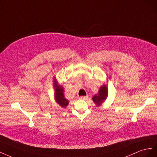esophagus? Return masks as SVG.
Returning <instances> with one entry per match:
<instances>
[{"label": "esophagus", "instance_id": "esophagus-1", "mask_svg": "<svg viewBox=\"0 0 157 157\" xmlns=\"http://www.w3.org/2000/svg\"><path fill=\"white\" fill-rule=\"evenodd\" d=\"M87 98H88L87 96H82V97H79L80 99H82V100H86Z\"/></svg>", "mask_w": 157, "mask_h": 157}]
</instances>
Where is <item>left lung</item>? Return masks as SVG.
Returning a JSON list of instances; mask_svg holds the SVG:
<instances>
[{"instance_id": "8db88e82", "label": "left lung", "mask_w": 157, "mask_h": 157, "mask_svg": "<svg viewBox=\"0 0 157 157\" xmlns=\"http://www.w3.org/2000/svg\"><path fill=\"white\" fill-rule=\"evenodd\" d=\"M108 82L109 79H106V82L103 83V85L100 87L98 93L94 95L92 98V100L94 103L97 106H100L106 100L109 95V90H108Z\"/></svg>"}]
</instances>
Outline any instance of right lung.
Instances as JSON below:
<instances>
[{"label": "right lung", "instance_id": "obj_1", "mask_svg": "<svg viewBox=\"0 0 157 157\" xmlns=\"http://www.w3.org/2000/svg\"><path fill=\"white\" fill-rule=\"evenodd\" d=\"M52 86L55 91V100L56 103L59 104L62 108L66 109V106L69 104V101L66 99L64 96V89L62 85L57 81L56 77L55 76L52 81Z\"/></svg>", "mask_w": 157, "mask_h": 157}]
</instances>
